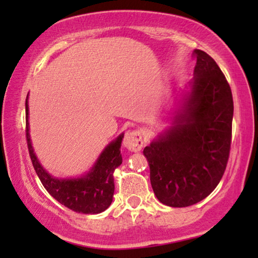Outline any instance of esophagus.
Returning <instances> with one entry per match:
<instances>
[{"instance_id": "obj_1", "label": "esophagus", "mask_w": 258, "mask_h": 258, "mask_svg": "<svg viewBox=\"0 0 258 258\" xmlns=\"http://www.w3.org/2000/svg\"><path fill=\"white\" fill-rule=\"evenodd\" d=\"M143 139L142 134L139 130H133V132H128L125 134L124 139H123V146L130 151L137 153L142 149L143 147Z\"/></svg>"}]
</instances>
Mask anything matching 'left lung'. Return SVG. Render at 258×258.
I'll use <instances>...</instances> for the list:
<instances>
[{"instance_id": "left-lung-1", "label": "left lung", "mask_w": 258, "mask_h": 258, "mask_svg": "<svg viewBox=\"0 0 258 258\" xmlns=\"http://www.w3.org/2000/svg\"><path fill=\"white\" fill-rule=\"evenodd\" d=\"M194 79L175 125L144 148L150 182L161 203L189 207L220 183L231 146L234 101L230 86L214 58L196 49Z\"/></svg>"}]
</instances>
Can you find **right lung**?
<instances>
[{"instance_id": "right-lung-1", "label": "right lung", "mask_w": 258, "mask_h": 258, "mask_svg": "<svg viewBox=\"0 0 258 258\" xmlns=\"http://www.w3.org/2000/svg\"><path fill=\"white\" fill-rule=\"evenodd\" d=\"M26 137L35 171L45 190L57 202L80 214H100L110 206L115 190L114 171L122 163L123 134L105 148L94 168L86 176L75 179L54 178L37 161L29 137L28 101H26Z\"/></svg>"}]
</instances>
